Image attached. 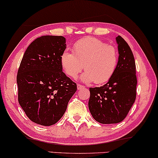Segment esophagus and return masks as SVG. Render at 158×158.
<instances>
[{"label":"esophagus","instance_id":"obj_1","mask_svg":"<svg viewBox=\"0 0 158 158\" xmlns=\"http://www.w3.org/2000/svg\"><path fill=\"white\" fill-rule=\"evenodd\" d=\"M77 90H81V89H83V88H85V86H83V85H80V84H77Z\"/></svg>","mask_w":158,"mask_h":158}]
</instances>
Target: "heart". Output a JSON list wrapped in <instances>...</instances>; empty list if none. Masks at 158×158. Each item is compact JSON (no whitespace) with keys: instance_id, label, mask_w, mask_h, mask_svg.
I'll return each mask as SVG.
<instances>
[{"instance_id":"1","label":"heart","mask_w":158,"mask_h":158,"mask_svg":"<svg viewBox=\"0 0 158 158\" xmlns=\"http://www.w3.org/2000/svg\"><path fill=\"white\" fill-rule=\"evenodd\" d=\"M74 53L65 49L60 56V64L64 72L76 78L84 68L81 80L84 83H106L115 73L118 54L116 47L94 37H86L77 42Z\"/></svg>"}]
</instances>
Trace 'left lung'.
<instances>
[{
  "instance_id": "obj_1",
  "label": "left lung",
  "mask_w": 158,
  "mask_h": 158,
  "mask_svg": "<svg viewBox=\"0 0 158 158\" xmlns=\"http://www.w3.org/2000/svg\"><path fill=\"white\" fill-rule=\"evenodd\" d=\"M116 42L118 62L115 73L105 85L89 89V111L96 122L103 124L122 122L136 98L137 81L135 57L122 36H116Z\"/></svg>"
}]
</instances>
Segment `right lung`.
I'll return each instance as SVG.
<instances>
[{
    "instance_id": "obj_1",
    "label": "right lung",
    "mask_w": 158,
    "mask_h": 158,
    "mask_svg": "<svg viewBox=\"0 0 158 158\" xmlns=\"http://www.w3.org/2000/svg\"><path fill=\"white\" fill-rule=\"evenodd\" d=\"M66 46L64 36H40L28 47L21 62L17 74L19 103L36 124H56L77 90L60 64Z\"/></svg>"
}]
</instances>
